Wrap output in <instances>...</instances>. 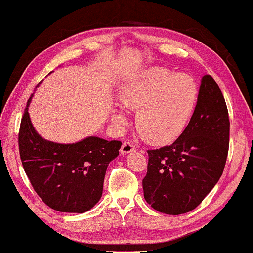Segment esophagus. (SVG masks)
Masks as SVG:
<instances>
[{
	"instance_id": "1",
	"label": "esophagus",
	"mask_w": 253,
	"mask_h": 253,
	"mask_svg": "<svg viewBox=\"0 0 253 253\" xmlns=\"http://www.w3.org/2000/svg\"><path fill=\"white\" fill-rule=\"evenodd\" d=\"M135 150H136V148L134 147V145L132 143H130V141H125V143H123L121 146L120 152L122 153V155H127V153H131Z\"/></svg>"
}]
</instances>
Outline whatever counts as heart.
Returning a JSON list of instances; mask_svg holds the SVG:
<instances>
[{
  "instance_id": "heart-1",
  "label": "heart",
  "mask_w": 253,
  "mask_h": 253,
  "mask_svg": "<svg viewBox=\"0 0 253 253\" xmlns=\"http://www.w3.org/2000/svg\"><path fill=\"white\" fill-rule=\"evenodd\" d=\"M194 79L164 67H151L126 79L118 91L123 106L136 109L135 126L146 141L164 145L174 141L186 128L198 101ZM114 120L122 125L121 110Z\"/></svg>"
}]
</instances>
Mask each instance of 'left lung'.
<instances>
[{
    "label": "left lung",
    "mask_w": 253,
    "mask_h": 253,
    "mask_svg": "<svg viewBox=\"0 0 253 253\" xmlns=\"http://www.w3.org/2000/svg\"><path fill=\"white\" fill-rule=\"evenodd\" d=\"M230 141V120L219 85L203 76L198 102L181 135L170 146L148 150L144 198L166 214L198 207L223 173Z\"/></svg>",
    "instance_id": "8db88e82"
}]
</instances>
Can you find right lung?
I'll use <instances>...</instances> for the list:
<instances>
[{"label": "right lung", "instance_id": "add662e5", "mask_svg": "<svg viewBox=\"0 0 253 253\" xmlns=\"http://www.w3.org/2000/svg\"><path fill=\"white\" fill-rule=\"evenodd\" d=\"M24 109L19 152L24 171L46 205L61 212L83 213L100 201L108 164L118 157L121 141L88 136L73 144L42 138Z\"/></svg>", "mask_w": 253, "mask_h": 253}]
</instances>
